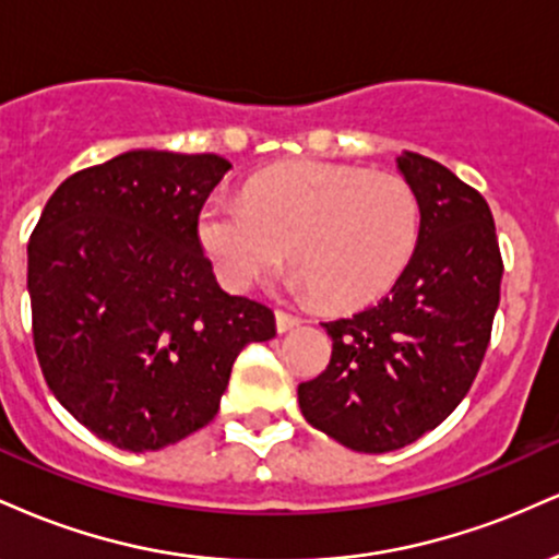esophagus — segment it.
Here are the masks:
<instances>
[{
	"label": "esophagus",
	"mask_w": 559,
	"mask_h": 559,
	"mask_svg": "<svg viewBox=\"0 0 559 559\" xmlns=\"http://www.w3.org/2000/svg\"><path fill=\"white\" fill-rule=\"evenodd\" d=\"M299 323H301L299 316H292V312H284V310H275V329H278V333L297 329Z\"/></svg>",
	"instance_id": "1"
}]
</instances>
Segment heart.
Segmentation results:
<instances>
[{
  "label": "heart",
  "instance_id": "b5f03b06",
  "mask_svg": "<svg viewBox=\"0 0 559 559\" xmlns=\"http://www.w3.org/2000/svg\"><path fill=\"white\" fill-rule=\"evenodd\" d=\"M420 239V199L407 178L299 159L252 178L243 199L217 197L199 241L230 292H249L286 252L288 286L349 310L386 294Z\"/></svg>",
  "mask_w": 559,
  "mask_h": 559
}]
</instances>
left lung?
Instances as JSON below:
<instances>
[{"label": "left lung", "instance_id": "8db88e82", "mask_svg": "<svg viewBox=\"0 0 559 559\" xmlns=\"http://www.w3.org/2000/svg\"><path fill=\"white\" fill-rule=\"evenodd\" d=\"M396 165L420 199L413 260L376 307L323 323L331 362L297 389L312 428L365 454L413 444L463 402L504 271L491 210L473 186L415 152Z\"/></svg>", "mask_w": 559, "mask_h": 559}]
</instances>
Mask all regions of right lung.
<instances>
[{
    "mask_svg": "<svg viewBox=\"0 0 559 559\" xmlns=\"http://www.w3.org/2000/svg\"><path fill=\"white\" fill-rule=\"evenodd\" d=\"M230 170L217 155L133 150L66 178L28 241L34 346L81 426L155 452L217 415L273 310L217 286L199 213Z\"/></svg>",
    "mask_w": 559,
    "mask_h": 559,
    "instance_id": "right-lung-1",
    "label": "right lung"
}]
</instances>
